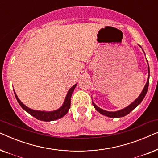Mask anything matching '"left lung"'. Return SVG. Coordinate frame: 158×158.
I'll return each mask as SVG.
<instances>
[{
  "label": "left lung",
  "mask_w": 158,
  "mask_h": 158,
  "mask_svg": "<svg viewBox=\"0 0 158 158\" xmlns=\"http://www.w3.org/2000/svg\"><path fill=\"white\" fill-rule=\"evenodd\" d=\"M148 81H147V83L145 86H144L143 90H142L141 94L139 95V96L138 97V98L136 99V100L134 101L133 103H131L130 105L124 108V109H123L122 110H119V111H114V112H110V111H105V110H103L100 109V108L97 106L95 104V103L93 102L92 101V103L93 105H94V106L95 109H96L97 111H98L99 113L103 114V115L104 116H109V117H111V118H119V117H122V116H124L127 115V114L130 113V112L132 111L135 109L136 107L140 103L142 102V100H143L144 96H145V95L147 94V92H148V86H149V82H150V68H149V65H148Z\"/></svg>",
  "instance_id": "1"
}]
</instances>
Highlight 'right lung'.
I'll use <instances>...</instances> for the list:
<instances>
[{
    "label": "right lung",
    "mask_w": 158,
    "mask_h": 158,
    "mask_svg": "<svg viewBox=\"0 0 158 158\" xmlns=\"http://www.w3.org/2000/svg\"><path fill=\"white\" fill-rule=\"evenodd\" d=\"M76 85L77 84H75V85L68 90V94H67L66 96V98L64 99V102L63 103V105H62L59 109L56 110V111H35V110L29 109V108L23 104L20 100H19L18 96H16V93H15L14 90V91L15 96H16L17 101H18L21 106L22 107L23 109H24L26 111L28 112L29 114H31V116H33L34 117H35L39 120L44 121V122H50V121L59 119V118H62V116H64L67 113H68L69 109L70 108L71 96H72V94L73 91H74V89L75 88V87H76Z\"/></svg>",
    "instance_id": "1"
}]
</instances>
